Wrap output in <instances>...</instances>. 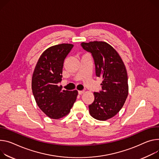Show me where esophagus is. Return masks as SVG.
<instances>
[{
	"instance_id": "34e87169",
	"label": "esophagus",
	"mask_w": 159,
	"mask_h": 159,
	"mask_svg": "<svg viewBox=\"0 0 159 159\" xmlns=\"http://www.w3.org/2000/svg\"><path fill=\"white\" fill-rule=\"evenodd\" d=\"M84 93V91H78V93H79V94H80V95H81L82 94H83Z\"/></svg>"
}]
</instances>
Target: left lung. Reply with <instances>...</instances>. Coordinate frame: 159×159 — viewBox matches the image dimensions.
I'll return each instance as SVG.
<instances>
[{"label":"left lung","mask_w":159,"mask_h":159,"mask_svg":"<svg viewBox=\"0 0 159 159\" xmlns=\"http://www.w3.org/2000/svg\"><path fill=\"white\" fill-rule=\"evenodd\" d=\"M81 46L91 53L96 75L103 79L102 91L94 93V100L89 105L90 115L97 120H106L120 110L128 96L125 66L118 52L105 42H82Z\"/></svg>","instance_id":"left-lung-1"}]
</instances>
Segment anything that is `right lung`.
Wrapping results in <instances>:
<instances>
[{"instance_id": "obj_1", "label": "right lung", "mask_w": 159, "mask_h": 159, "mask_svg": "<svg viewBox=\"0 0 159 159\" xmlns=\"http://www.w3.org/2000/svg\"><path fill=\"white\" fill-rule=\"evenodd\" d=\"M74 45L61 44L47 49L34 69L32 89L35 102L47 116L59 119L69 113L78 94L77 90H62L58 86L62 78L64 60Z\"/></svg>"}]
</instances>
